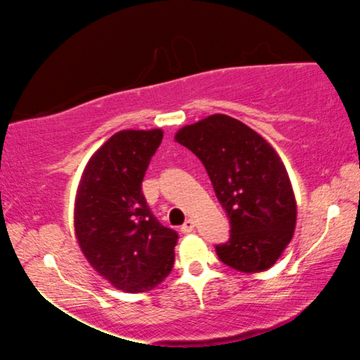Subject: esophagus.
<instances>
[{
	"label": "esophagus",
	"mask_w": 360,
	"mask_h": 360,
	"mask_svg": "<svg viewBox=\"0 0 360 360\" xmlns=\"http://www.w3.org/2000/svg\"><path fill=\"white\" fill-rule=\"evenodd\" d=\"M194 225H196V223H194V220H191V218H188V220L184 221V225L181 226V232H183V233H191L193 230H194Z\"/></svg>",
	"instance_id": "obj_1"
}]
</instances>
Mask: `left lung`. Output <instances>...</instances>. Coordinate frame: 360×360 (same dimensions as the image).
<instances>
[{"label": "left lung", "mask_w": 360, "mask_h": 360, "mask_svg": "<svg viewBox=\"0 0 360 360\" xmlns=\"http://www.w3.org/2000/svg\"><path fill=\"white\" fill-rule=\"evenodd\" d=\"M174 139L203 162L230 218L229 242L217 245L221 262L247 274L274 266L296 226L295 193L278 152L226 115L186 125Z\"/></svg>", "instance_id": "left-lung-1"}]
</instances>
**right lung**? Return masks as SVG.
<instances>
[{"label":"right lung","instance_id":"obj_1","mask_svg":"<svg viewBox=\"0 0 360 360\" xmlns=\"http://www.w3.org/2000/svg\"><path fill=\"white\" fill-rule=\"evenodd\" d=\"M162 130H122L94 152L74 205L79 247L98 274L127 292L154 289L174 266L177 233L147 206L142 181Z\"/></svg>","mask_w":360,"mask_h":360}]
</instances>
